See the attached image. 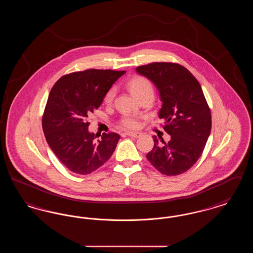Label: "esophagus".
<instances>
[{
    "label": "esophagus",
    "instance_id": "obj_1",
    "mask_svg": "<svg viewBox=\"0 0 253 253\" xmlns=\"http://www.w3.org/2000/svg\"><path fill=\"white\" fill-rule=\"evenodd\" d=\"M126 135H128V136H131V137H133V138H136V137H139L140 135H141V133L140 132H128L125 133Z\"/></svg>",
    "mask_w": 253,
    "mask_h": 253
}]
</instances>
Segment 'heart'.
I'll return each mask as SVG.
<instances>
[{"label": "heart", "mask_w": 253, "mask_h": 253, "mask_svg": "<svg viewBox=\"0 0 253 253\" xmlns=\"http://www.w3.org/2000/svg\"><path fill=\"white\" fill-rule=\"evenodd\" d=\"M129 89L131 90L132 95L136 98H139L140 96L144 95H154V86L152 83L146 79L144 77H135L129 83ZM116 95V89L111 88L107 91V93L104 96L105 103L110 104L114 100V97ZM120 124L121 127L127 130H134L139 126L138 118L135 115L132 114H125L121 117Z\"/></svg>", "instance_id": "obj_1"}]
</instances>
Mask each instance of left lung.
I'll use <instances>...</instances> for the list:
<instances>
[{"label":"left lung","instance_id":"left-lung-1","mask_svg":"<svg viewBox=\"0 0 253 253\" xmlns=\"http://www.w3.org/2000/svg\"><path fill=\"white\" fill-rule=\"evenodd\" d=\"M136 72L157 86L162 103L158 117L170 135L166 143L154 136L147 159L162 174L178 175L201 157L211 130V115L198 81L187 68L173 62H152Z\"/></svg>","mask_w":253,"mask_h":253}]
</instances>
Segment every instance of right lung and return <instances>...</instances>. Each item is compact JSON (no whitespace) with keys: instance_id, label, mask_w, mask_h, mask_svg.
<instances>
[{"instance_id":"right-lung-1","label":"right lung","mask_w":253,"mask_h":253,"mask_svg":"<svg viewBox=\"0 0 253 253\" xmlns=\"http://www.w3.org/2000/svg\"><path fill=\"white\" fill-rule=\"evenodd\" d=\"M125 71L88 69L64 75L52 87L42 116L49 147L73 172L88 174L113 155L121 135L103 132L96 139L88 131V115L98 108L105 94Z\"/></svg>"}]
</instances>
